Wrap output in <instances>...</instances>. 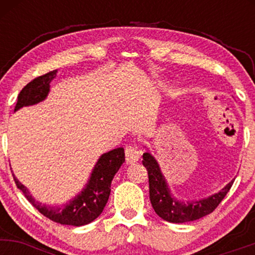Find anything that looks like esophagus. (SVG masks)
Segmentation results:
<instances>
[{
	"mask_svg": "<svg viewBox=\"0 0 255 255\" xmlns=\"http://www.w3.org/2000/svg\"><path fill=\"white\" fill-rule=\"evenodd\" d=\"M140 156H141V152L139 151L136 146H127L126 147V162L128 164L136 163L140 159Z\"/></svg>",
	"mask_w": 255,
	"mask_h": 255,
	"instance_id": "1",
	"label": "esophagus"
}]
</instances>
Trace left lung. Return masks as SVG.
<instances>
[{"mask_svg": "<svg viewBox=\"0 0 255 255\" xmlns=\"http://www.w3.org/2000/svg\"><path fill=\"white\" fill-rule=\"evenodd\" d=\"M142 164L147 169L152 207L160 218L170 223H187L210 215L223 200L234 183L230 181L222 191L199 200H177L171 194L168 182L160 170L157 159L150 152L142 154Z\"/></svg>", "mask_w": 255, "mask_h": 255, "instance_id": "8db88e82", "label": "left lung"}]
</instances>
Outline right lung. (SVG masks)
Wrapping results in <instances>:
<instances>
[{"instance_id": "add662e5", "label": "right lung", "mask_w": 255, "mask_h": 255, "mask_svg": "<svg viewBox=\"0 0 255 255\" xmlns=\"http://www.w3.org/2000/svg\"><path fill=\"white\" fill-rule=\"evenodd\" d=\"M57 71H52L38 77L28 83L17 96L16 110L28 105H34L48 97L50 91V83L56 78ZM125 162L124 147L114 148L98 158L95 168L92 169L89 181L85 188L75 195L72 200L62 207L50 206L37 201L31 195L30 191L20 182L13 174L17 188L25 194L26 199L46 218L63 225H86L95 221L103 212L110 195L111 181Z\"/></svg>"}]
</instances>
